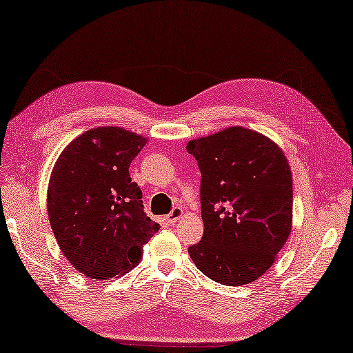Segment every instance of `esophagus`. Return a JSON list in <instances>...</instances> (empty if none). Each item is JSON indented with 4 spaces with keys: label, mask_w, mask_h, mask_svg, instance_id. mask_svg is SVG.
<instances>
[{
    "label": "esophagus",
    "mask_w": 353,
    "mask_h": 353,
    "mask_svg": "<svg viewBox=\"0 0 353 353\" xmlns=\"http://www.w3.org/2000/svg\"><path fill=\"white\" fill-rule=\"evenodd\" d=\"M182 216H183V209L176 206V208L172 209V211L167 215V220H168L170 224H174V223H177L179 220H181Z\"/></svg>",
    "instance_id": "34e87169"
}]
</instances>
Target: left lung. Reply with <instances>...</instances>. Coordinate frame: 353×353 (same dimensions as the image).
Returning <instances> with one entry per match:
<instances>
[{
	"mask_svg": "<svg viewBox=\"0 0 353 353\" xmlns=\"http://www.w3.org/2000/svg\"><path fill=\"white\" fill-rule=\"evenodd\" d=\"M201 172V241L188 249L201 273L235 287L274 264L292 228V174L274 141L232 125L186 144Z\"/></svg>",
	"mask_w": 353,
	"mask_h": 353,
	"instance_id": "8db88e82",
	"label": "left lung"
}]
</instances>
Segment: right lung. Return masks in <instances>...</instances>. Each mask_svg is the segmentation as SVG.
I'll return each instance as SVG.
<instances>
[{"label":"right lung","instance_id":"obj_1","mask_svg":"<svg viewBox=\"0 0 353 353\" xmlns=\"http://www.w3.org/2000/svg\"><path fill=\"white\" fill-rule=\"evenodd\" d=\"M145 144L147 138L123 127H95L72 139L52 167V234L72 268L89 279L130 272L161 228L142 211V192L129 174Z\"/></svg>","mask_w":353,"mask_h":353}]
</instances>
